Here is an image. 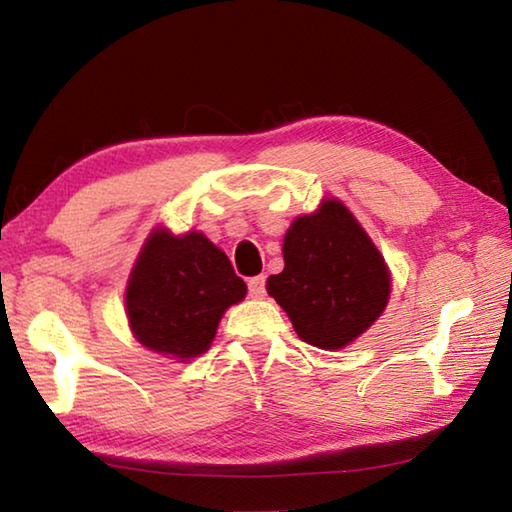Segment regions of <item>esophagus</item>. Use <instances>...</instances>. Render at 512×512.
<instances>
[{
  "mask_svg": "<svg viewBox=\"0 0 512 512\" xmlns=\"http://www.w3.org/2000/svg\"><path fill=\"white\" fill-rule=\"evenodd\" d=\"M248 293L253 298H264V293H266V277L264 275L250 277V280H248Z\"/></svg>",
  "mask_w": 512,
  "mask_h": 512,
  "instance_id": "34e87169",
  "label": "esophagus"
}]
</instances>
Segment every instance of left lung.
Instances as JSON below:
<instances>
[{"instance_id":"left-lung-1","label":"left lung","mask_w":512,"mask_h":512,"mask_svg":"<svg viewBox=\"0 0 512 512\" xmlns=\"http://www.w3.org/2000/svg\"><path fill=\"white\" fill-rule=\"evenodd\" d=\"M284 271L266 282L302 341L341 350L381 316L391 273L372 239L336 198L298 216L284 235Z\"/></svg>"}]
</instances>
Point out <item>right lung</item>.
Returning <instances> with one entry per match:
<instances>
[{
    "mask_svg": "<svg viewBox=\"0 0 512 512\" xmlns=\"http://www.w3.org/2000/svg\"><path fill=\"white\" fill-rule=\"evenodd\" d=\"M246 282L203 232L155 228L128 277L126 316L135 339L153 352L189 361L203 354Z\"/></svg>",
    "mask_w": 512,
    "mask_h": 512,
    "instance_id": "right-lung-1",
    "label": "right lung"
}]
</instances>
